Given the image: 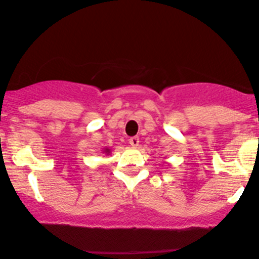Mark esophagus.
I'll return each mask as SVG.
<instances>
[{
    "label": "esophagus",
    "instance_id": "1",
    "mask_svg": "<svg viewBox=\"0 0 259 259\" xmlns=\"http://www.w3.org/2000/svg\"><path fill=\"white\" fill-rule=\"evenodd\" d=\"M139 143H140V140H139L138 137H133L129 139V144L133 146V148H138Z\"/></svg>",
    "mask_w": 259,
    "mask_h": 259
}]
</instances>
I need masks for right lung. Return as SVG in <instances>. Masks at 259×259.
Returning <instances> with one entry per match:
<instances>
[{
	"label": "right lung",
	"mask_w": 259,
	"mask_h": 259,
	"mask_svg": "<svg viewBox=\"0 0 259 259\" xmlns=\"http://www.w3.org/2000/svg\"><path fill=\"white\" fill-rule=\"evenodd\" d=\"M104 152H107V154H109V152H110V149H104Z\"/></svg>",
	"instance_id": "right-lung-1"
}]
</instances>
